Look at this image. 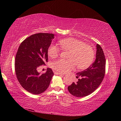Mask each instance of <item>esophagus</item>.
<instances>
[{"label": "esophagus", "instance_id": "1", "mask_svg": "<svg viewBox=\"0 0 121 121\" xmlns=\"http://www.w3.org/2000/svg\"><path fill=\"white\" fill-rule=\"evenodd\" d=\"M54 73L56 75H62V74H61V73H59V72H56H56H54Z\"/></svg>", "mask_w": 121, "mask_h": 121}]
</instances>
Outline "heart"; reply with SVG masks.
Listing matches in <instances>:
<instances>
[{"mask_svg": "<svg viewBox=\"0 0 121 121\" xmlns=\"http://www.w3.org/2000/svg\"><path fill=\"white\" fill-rule=\"evenodd\" d=\"M63 50L70 51L69 60L58 59L52 63L53 68L60 73H65L75 68L76 65L80 69L89 67L95 58V52L91 46L84 42L73 38H68L59 41ZM60 49L54 44H51L48 49L50 57L54 58L59 54Z\"/></svg>", "mask_w": 121, "mask_h": 121, "instance_id": "b5f03b06", "label": "heart"}]
</instances>
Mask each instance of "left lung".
Returning <instances> with one entry per match:
<instances>
[{"instance_id":"1","label":"left lung","mask_w":121,"mask_h":121,"mask_svg":"<svg viewBox=\"0 0 121 121\" xmlns=\"http://www.w3.org/2000/svg\"><path fill=\"white\" fill-rule=\"evenodd\" d=\"M95 60L87 69L76 73L79 77L76 82H73L68 87L70 94L77 97H84L93 92L99 87L105 73L106 59L104 51L97 44Z\"/></svg>"}]
</instances>
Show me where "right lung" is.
I'll use <instances>...</instances> for the list:
<instances>
[{"label":"right lung","mask_w":121,"mask_h":121,"mask_svg":"<svg viewBox=\"0 0 121 121\" xmlns=\"http://www.w3.org/2000/svg\"><path fill=\"white\" fill-rule=\"evenodd\" d=\"M54 34L38 33L22 42L16 53L15 70L21 85L29 92L39 95L50 85L54 73L50 68L40 74L37 69L48 60V49Z\"/></svg>","instance_id":"1"}]
</instances>
